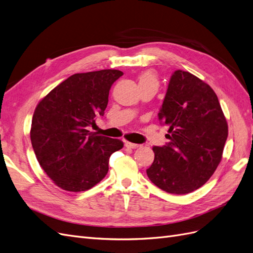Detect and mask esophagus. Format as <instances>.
<instances>
[{
    "label": "esophagus",
    "mask_w": 253,
    "mask_h": 253,
    "mask_svg": "<svg viewBox=\"0 0 253 253\" xmlns=\"http://www.w3.org/2000/svg\"><path fill=\"white\" fill-rule=\"evenodd\" d=\"M126 147L129 148V149H137V148L140 147V144L133 143V142H129V141H126Z\"/></svg>",
    "instance_id": "1"
}]
</instances>
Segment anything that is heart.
Here are the masks:
<instances>
[{
  "label": "heart",
  "mask_w": 253,
  "mask_h": 253,
  "mask_svg": "<svg viewBox=\"0 0 253 253\" xmlns=\"http://www.w3.org/2000/svg\"><path fill=\"white\" fill-rule=\"evenodd\" d=\"M139 86L142 85H158V80L156 75L153 72H144L138 78Z\"/></svg>",
  "instance_id": "1"
}]
</instances>
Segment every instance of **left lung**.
Instances as JSON below:
<instances>
[{
	"instance_id": "left-lung-1",
	"label": "left lung",
	"mask_w": 253,
	"mask_h": 253,
	"mask_svg": "<svg viewBox=\"0 0 253 253\" xmlns=\"http://www.w3.org/2000/svg\"><path fill=\"white\" fill-rule=\"evenodd\" d=\"M158 118L170 142L154 147L150 180L168 193L187 194L209 180L219 165L228 125L214 90L189 72L175 71Z\"/></svg>"
}]
</instances>
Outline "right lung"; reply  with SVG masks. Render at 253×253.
Returning <instances> with one entry per match:
<instances>
[{
    "instance_id": "add662e5",
    "label": "right lung",
    "mask_w": 253,
    "mask_h": 253,
    "mask_svg": "<svg viewBox=\"0 0 253 253\" xmlns=\"http://www.w3.org/2000/svg\"><path fill=\"white\" fill-rule=\"evenodd\" d=\"M122 75L117 70L75 74L38 103L30 140L41 168L59 188H93L108 173L110 156L124 147L119 139L87 129L104 114L112 84Z\"/></svg>"
}]
</instances>
